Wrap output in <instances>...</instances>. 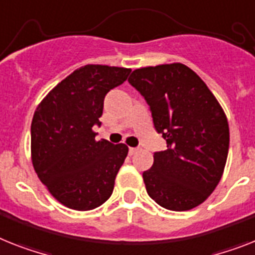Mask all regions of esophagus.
<instances>
[{
  "mask_svg": "<svg viewBox=\"0 0 255 255\" xmlns=\"http://www.w3.org/2000/svg\"><path fill=\"white\" fill-rule=\"evenodd\" d=\"M138 151H139V148H136V147H130V148H129L130 155H134V153H136Z\"/></svg>",
  "mask_w": 255,
  "mask_h": 255,
  "instance_id": "obj_1",
  "label": "esophagus"
}]
</instances>
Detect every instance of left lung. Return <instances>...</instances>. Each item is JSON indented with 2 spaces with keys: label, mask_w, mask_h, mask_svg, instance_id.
Wrapping results in <instances>:
<instances>
[{
  "label": "left lung",
  "mask_w": 255,
  "mask_h": 255,
  "mask_svg": "<svg viewBox=\"0 0 255 255\" xmlns=\"http://www.w3.org/2000/svg\"><path fill=\"white\" fill-rule=\"evenodd\" d=\"M129 83L150 105L167 150L153 153L143 181L151 198L188 211L210 197L222 178L229 148L227 116L206 83L182 64L136 69Z\"/></svg>",
  "instance_id": "left-lung-1"
}]
</instances>
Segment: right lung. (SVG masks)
I'll list each match as a JSON object with an SVG mask.
<instances>
[{
  "instance_id": "add662e5",
  "label": "right lung",
  "mask_w": 255,
  "mask_h": 255,
  "mask_svg": "<svg viewBox=\"0 0 255 255\" xmlns=\"http://www.w3.org/2000/svg\"><path fill=\"white\" fill-rule=\"evenodd\" d=\"M126 67L86 65L43 99L31 124V155L37 177L57 201L78 211L102 206L112 195L128 146L96 140L104 98L123 85Z\"/></svg>"
}]
</instances>
